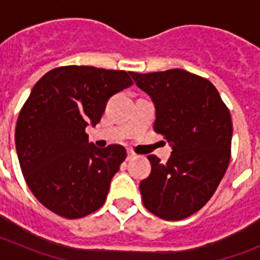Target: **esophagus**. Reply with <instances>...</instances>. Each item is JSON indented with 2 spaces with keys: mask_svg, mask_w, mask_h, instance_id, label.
<instances>
[{
  "mask_svg": "<svg viewBox=\"0 0 260 260\" xmlns=\"http://www.w3.org/2000/svg\"><path fill=\"white\" fill-rule=\"evenodd\" d=\"M134 157H137V153H135L134 151L128 150L127 151V160H132V158H134Z\"/></svg>",
  "mask_w": 260,
  "mask_h": 260,
  "instance_id": "34e87169",
  "label": "esophagus"
}]
</instances>
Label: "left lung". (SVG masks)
Returning a JSON list of instances; mask_svg holds the SVG:
<instances>
[{
	"label": "left lung",
	"mask_w": 260,
	"mask_h": 260,
	"mask_svg": "<svg viewBox=\"0 0 260 260\" xmlns=\"http://www.w3.org/2000/svg\"><path fill=\"white\" fill-rule=\"evenodd\" d=\"M130 75L155 103V132L173 147L167 164L147 156L152 171L139 186L144 207L160 219H186L210 201L228 169L229 109L210 80L182 69Z\"/></svg>",
	"instance_id": "left-lung-1"
}]
</instances>
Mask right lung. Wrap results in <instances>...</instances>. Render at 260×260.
<instances>
[{"label":"right lung","instance_id":"obj_1","mask_svg":"<svg viewBox=\"0 0 260 260\" xmlns=\"http://www.w3.org/2000/svg\"><path fill=\"white\" fill-rule=\"evenodd\" d=\"M133 80L125 70L61 66L34 86L19 112L15 147L27 186L44 207L65 219L95 212L107 201L125 147L98 148L86 127L100 122L108 99Z\"/></svg>","mask_w":260,"mask_h":260}]
</instances>
